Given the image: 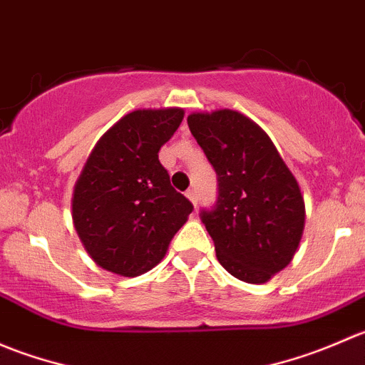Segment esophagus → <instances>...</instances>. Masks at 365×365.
I'll use <instances>...</instances> for the list:
<instances>
[{"label": "esophagus", "mask_w": 365, "mask_h": 365, "mask_svg": "<svg viewBox=\"0 0 365 365\" xmlns=\"http://www.w3.org/2000/svg\"><path fill=\"white\" fill-rule=\"evenodd\" d=\"M187 197H189L190 203H192L197 208V194H196V190H194V189L187 190Z\"/></svg>", "instance_id": "esophagus-1"}]
</instances>
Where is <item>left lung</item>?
Wrapping results in <instances>:
<instances>
[{
  "label": "left lung",
  "instance_id": "8db88e82",
  "mask_svg": "<svg viewBox=\"0 0 365 365\" xmlns=\"http://www.w3.org/2000/svg\"><path fill=\"white\" fill-rule=\"evenodd\" d=\"M187 123L219 182L215 205L200 213L217 259L233 277L263 284L288 267L304 233L295 176L267 132L238 111L192 113Z\"/></svg>",
  "mask_w": 365,
  "mask_h": 365
}]
</instances>
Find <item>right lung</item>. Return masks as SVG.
<instances>
[{"instance_id":"obj_1","label":"right lung","mask_w":365,"mask_h":365,"mask_svg":"<svg viewBox=\"0 0 365 365\" xmlns=\"http://www.w3.org/2000/svg\"><path fill=\"white\" fill-rule=\"evenodd\" d=\"M183 120V109L125 114L95 145L72 197V219L91 259L135 277L160 263L194 206L176 192L159 150Z\"/></svg>"}]
</instances>
